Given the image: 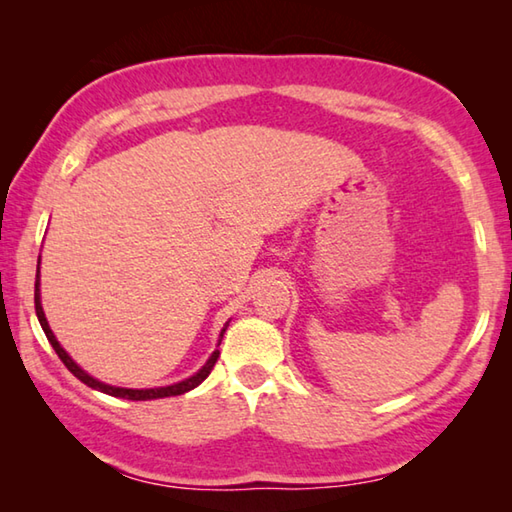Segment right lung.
<instances>
[{
	"label": "right lung",
	"mask_w": 512,
	"mask_h": 512,
	"mask_svg": "<svg viewBox=\"0 0 512 512\" xmlns=\"http://www.w3.org/2000/svg\"><path fill=\"white\" fill-rule=\"evenodd\" d=\"M36 316H38L40 325H42V332L47 334L51 348L56 350L60 361L65 363L67 370L72 372V375H74L76 379H81L85 386L94 388V391H101V393L112 395V397H121V400L146 402V400H160V397L183 395V393H187V391H192V388H196L198 384H203V381L207 379V375H210V372H212L216 359H219V350H214V352L210 354V359H207V361L203 363L201 370L194 372L192 377H187V379L178 381V384H171V386H158V388H121V386H110V384H106V381L94 379V377L90 375V372H85V370L79 366V363H76L72 357H69L63 345L58 343L54 332H51V327H49V323H47V316H45V309H42V300H40V259H38V271H36ZM228 325H230V320L223 325L221 334H219V343H216V345H221V339H223V334H225V329H228Z\"/></svg>",
	"instance_id": "add662e5"
}]
</instances>
